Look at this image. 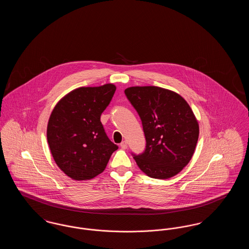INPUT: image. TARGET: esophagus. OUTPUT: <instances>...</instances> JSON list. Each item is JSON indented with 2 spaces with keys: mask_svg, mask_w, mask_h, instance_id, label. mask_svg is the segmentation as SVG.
Returning a JSON list of instances; mask_svg holds the SVG:
<instances>
[{
  "mask_svg": "<svg viewBox=\"0 0 249 249\" xmlns=\"http://www.w3.org/2000/svg\"><path fill=\"white\" fill-rule=\"evenodd\" d=\"M120 147L122 148V149H127V147H128V143L126 141H123V142L120 143Z\"/></svg>",
  "mask_w": 249,
  "mask_h": 249,
  "instance_id": "1",
  "label": "esophagus"
}]
</instances>
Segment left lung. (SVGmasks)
Instances as JSON below:
<instances>
[{
    "label": "left lung",
    "instance_id": "1",
    "mask_svg": "<svg viewBox=\"0 0 249 249\" xmlns=\"http://www.w3.org/2000/svg\"><path fill=\"white\" fill-rule=\"evenodd\" d=\"M125 95L142 120L145 149L132 154L148 177L168 179L190 162L199 138V124L180 95L162 88L131 87Z\"/></svg>",
    "mask_w": 249,
    "mask_h": 249
}]
</instances>
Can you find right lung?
Listing matches in <instances>:
<instances>
[{
    "label": "right lung",
    "mask_w": 249,
    "mask_h": 249,
    "mask_svg": "<svg viewBox=\"0 0 249 249\" xmlns=\"http://www.w3.org/2000/svg\"><path fill=\"white\" fill-rule=\"evenodd\" d=\"M116 86L79 88L64 96L48 120L47 137L59 169L74 180H88L103 173L119 146L111 142L101 122Z\"/></svg>",
    "instance_id": "1"
}]
</instances>
